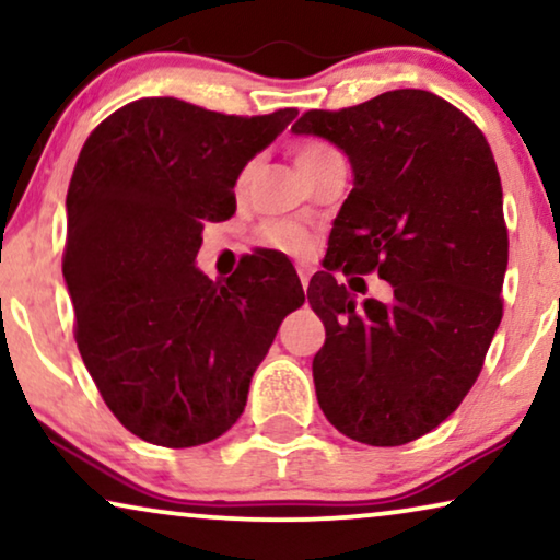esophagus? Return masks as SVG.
Here are the masks:
<instances>
[{
  "mask_svg": "<svg viewBox=\"0 0 560 560\" xmlns=\"http://www.w3.org/2000/svg\"><path fill=\"white\" fill-rule=\"evenodd\" d=\"M298 278H301V285H303V288H308V282H311L308 267H298Z\"/></svg>",
  "mask_w": 560,
  "mask_h": 560,
  "instance_id": "obj_1",
  "label": "esophagus"
}]
</instances>
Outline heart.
<instances>
[{
	"instance_id": "obj_1",
	"label": "heart",
	"mask_w": 560,
	"mask_h": 560,
	"mask_svg": "<svg viewBox=\"0 0 560 560\" xmlns=\"http://www.w3.org/2000/svg\"><path fill=\"white\" fill-rule=\"evenodd\" d=\"M334 160H341L339 150H336L334 144L324 142V140H316V137H311V140H303L295 148V163H298V167H301L303 175H311L313 171H318L320 165L334 163ZM252 171H255V165L249 163L240 173L236 188L247 186ZM259 236H262V242L270 244V247L282 249V252H288V255H295V257L308 255V252L313 249L311 234L301 226L288 224V221H270V224H265L262 229H259Z\"/></svg>"
}]
</instances>
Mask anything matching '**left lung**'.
I'll list each match as a JSON object with an SVG mask.
<instances>
[{"mask_svg": "<svg viewBox=\"0 0 560 560\" xmlns=\"http://www.w3.org/2000/svg\"><path fill=\"white\" fill-rule=\"evenodd\" d=\"M293 132L334 142L354 173L308 288L326 326L318 405L349 439L402 446L462 405L502 320L508 226L492 150L464 112L420 89L311 109ZM336 271H377L394 301L359 306L350 291L363 281L349 291Z\"/></svg>", "mask_w": 560, "mask_h": 560, "instance_id": "1", "label": "left lung"}]
</instances>
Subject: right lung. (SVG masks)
Segmentation results:
<instances>
[{
	"instance_id": "right-lung-1",
	"label": "right lung",
	"mask_w": 560,
	"mask_h": 560,
	"mask_svg": "<svg viewBox=\"0 0 560 560\" xmlns=\"http://www.w3.org/2000/svg\"><path fill=\"white\" fill-rule=\"evenodd\" d=\"M295 117L137 98L75 160L63 255L75 343L104 402L142 441L188 448L226 433L282 318L305 301L293 265L272 252L217 282L196 267L203 224L232 217L244 165Z\"/></svg>"
}]
</instances>
